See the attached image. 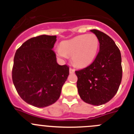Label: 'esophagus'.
I'll use <instances>...</instances> for the list:
<instances>
[{"label":"esophagus","mask_w":134,"mask_h":134,"mask_svg":"<svg viewBox=\"0 0 134 134\" xmlns=\"http://www.w3.org/2000/svg\"><path fill=\"white\" fill-rule=\"evenodd\" d=\"M69 72H70V74H74V72H75V70H74L73 69V68H70V69H69Z\"/></svg>","instance_id":"34e87169"}]
</instances>
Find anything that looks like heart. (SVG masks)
Masks as SVG:
<instances>
[{"mask_svg": "<svg viewBox=\"0 0 134 134\" xmlns=\"http://www.w3.org/2000/svg\"><path fill=\"white\" fill-rule=\"evenodd\" d=\"M99 48V40L97 35L85 34L62 41L60 48L55 49V53L60 58L65 59L70 55L73 65L85 68L95 58Z\"/></svg>", "mask_w": 134, "mask_h": 134, "instance_id": "b5f03b06", "label": "heart"}]
</instances>
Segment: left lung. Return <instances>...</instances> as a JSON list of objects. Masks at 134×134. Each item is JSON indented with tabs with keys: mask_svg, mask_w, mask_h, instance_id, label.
<instances>
[{
	"mask_svg": "<svg viewBox=\"0 0 134 134\" xmlns=\"http://www.w3.org/2000/svg\"><path fill=\"white\" fill-rule=\"evenodd\" d=\"M99 40V52L88 67L76 71L77 88L85 103L101 105L115 95L122 79L121 56L112 39L103 32L93 29Z\"/></svg>",
	"mask_w": 134,
	"mask_h": 134,
	"instance_id": "1",
	"label": "left lung"
}]
</instances>
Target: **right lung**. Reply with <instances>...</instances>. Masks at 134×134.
I'll return each mask as SVG.
<instances>
[{"label":"right lung","instance_id":"right-lung-1","mask_svg":"<svg viewBox=\"0 0 134 134\" xmlns=\"http://www.w3.org/2000/svg\"><path fill=\"white\" fill-rule=\"evenodd\" d=\"M55 35H42L26 41L14 57L12 78L21 98L34 107H46L58 100L69 75L52 50Z\"/></svg>","mask_w":134,"mask_h":134}]
</instances>
